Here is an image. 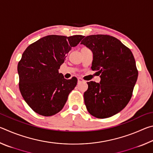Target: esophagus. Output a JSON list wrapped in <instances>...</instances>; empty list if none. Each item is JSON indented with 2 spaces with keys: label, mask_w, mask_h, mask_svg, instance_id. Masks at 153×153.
<instances>
[{
  "label": "esophagus",
  "mask_w": 153,
  "mask_h": 153,
  "mask_svg": "<svg viewBox=\"0 0 153 153\" xmlns=\"http://www.w3.org/2000/svg\"><path fill=\"white\" fill-rule=\"evenodd\" d=\"M82 82H84V80L82 78H79H79L77 79V84H80V83H82Z\"/></svg>",
  "instance_id": "esophagus-1"
}]
</instances>
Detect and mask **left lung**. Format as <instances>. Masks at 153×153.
<instances>
[{
	"label": "left lung",
	"instance_id": "1",
	"mask_svg": "<svg viewBox=\"0 0 153 153\" xmlns=\"http://www.w3.org/2000/svg\"><path fill=\"white\" fill-rule=\"evenodd\" d=\"M81 44L92 51L91 68L100 77V83L87 82L86 108L95 117H110L123 110L132 96L138 75L134 55L120 40L108 35L86 36Z\"/></svg>",
	"mask_w": 153,
	"mask_h": 153
}]
</instances>
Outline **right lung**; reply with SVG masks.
Masks as SVG:
<instances>
[{
	"mask_svg": "<svg viewBox=\"0 0 153 153\" xmlns=\"http://www.w3.org/2000/svg\"><path fill=\"white\" fill-rule=\"evenodd\" d=\"M84 38L76 35H49L30 45L17 65L19 90L32 109L52 116L63 108L69 93L77 85L76 77L64 78L59 73L67 54Z\"/></svg>",
	"mask_w": 153,
	"mask_h": 153,
	"instance_id": "add662e5",
	"label": "right lung"
}]
</instances>
